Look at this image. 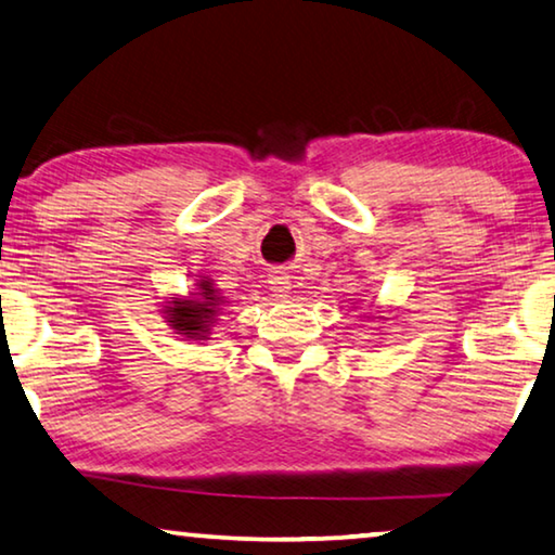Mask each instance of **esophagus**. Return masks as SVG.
Returning <instances> with one entry per match:
<instances>
[{"mask_svg": "<svg viewBox=\"0 0 555 555\" xmlns=\"http://www.w3.org/2000/svg\"><path fill=\"white\" fill-rule=\"evenodd\" d=\"M269 288L274 292L276 298H286L288 292H292V281H288L284 271H274V274L269 276Z\"/></svg>", "mask_w": 555, "mask_h": 555, "instance_id": "1", "label": "esophagus"}]
</instances>
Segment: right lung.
<instances>
[{
  "label": "right lung",
  "mask_w": 555,
  "mask_h": 555,
  "mask_svg": "<svg viewBox=\"0 0 555 555\" xmlns=\"http://www.w3.org/2000/svg\"><path fill=\"white\" fill-rule=\"evenodd\" d=\"M199 292L190 301H172L167 306V323L182 336L205 340L209 333V323L215 321L217 309L222 306L224 296H217V288H212V281L202 279L197 284Z\"/></svg>",
  "instance_id": "obj_1"
}]
</instances>
